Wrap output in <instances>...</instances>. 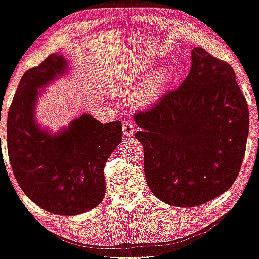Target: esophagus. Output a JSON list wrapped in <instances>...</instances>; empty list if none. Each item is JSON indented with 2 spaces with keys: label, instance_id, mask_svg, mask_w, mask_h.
<instances>
[{
  "label": "esophagus",
  "instance_id": "1",
  "mask_svg": "<svg viewBox=\"0 0 259 259\" xmlns=\"http://www.w3.org/2000/svg\"><path fill=\"white\" fill-rule=\"evenodd\" d=\"M135 124L129 119H126V121L123 122V125H122V131H123V135H124V137L126 138H130L134 136L135 134Z\"/></svg>",
  "mask_w": 259,
  "mask_h": 259
}]
</instances>
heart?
Instances as JSON below:
<instances>
[{
    "mask_svg": "<svg viewBox=\"0 0 259 259\" xmlns=\"http://www.w3.org/2000/svg\"><path fill=\"white\" fill-rule=\"evenodd\" d=\"M167 71L166 69H159L150 78L146 80L144 84L137 91L136 94H135V100L140 106H150L152 105L153 102H156L161 93L164 91L165 83H166L167 80ZM143 81V78H133L129 80L128 84H123L122 87H119L117 92L123 93L126 88H130L131 91L134 88H136V84L140 83Z\"/></svg>",
    "mask_w": 259,
    "mask_h": 259,
    "instance_id": "heart-1",
    "label": "heart"
}]
</instances>
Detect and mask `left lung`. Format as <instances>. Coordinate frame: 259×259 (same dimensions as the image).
Returning a JSON list of instances; mask_svg holds the SVG:
<instances>
[{
    "label": "left lung",
    "mask_w": 259,
    "mask_h": 259,
    "mask_svg": "<svg viewBox=\"0 0 259 259\" xmlns=\"http://www.w3.org/2000/svg\"><path fill=\"white\" fill-rule=\"evenodd\" d=\"M150 190L161 201L196 207L229 190L240 173L249 108L228 63L192 50L178 90L135 115Z\"/></svg>",
    "instance_id": "obj_1"
}]
</instances>
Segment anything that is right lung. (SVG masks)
I'll return each mask as SVG.
<instances>
[{
  "instance_id": "right-lung-1",
  "label": "right lung",
  "mask_w": 259,
  "mask_h": 259,
  "mask_svg": "<svg viewBox=\"0 0 259 259\" xmlns=\"http://www.w3.org/2000/svg\"><path fill=\"white\" fill-rule=\"evenodd\" d=\"M67 69L64 56L52 53L24 73L8 113L7 142L11 168L25 195L49 213L72 216L101 203L103 168L122 141V123L102 124L82 114L57 134L41 129L34 118L38 90Z\"/></svg>"
}]
</instances>
